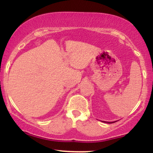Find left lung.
<instances>
[{
	"label": "left lung",
	"instance_id": "left-lung-1",
	"mask_svg": "<svg viewBox=\"0 0 153 153\" xmlns=\"http://www.w3.org/2000/svg\"><path fill=\"white\" fill-rule=\"evenodd\" d=\"M102 122H105V123H111L113 122H106V121H102ZM114 122H115V121H114Z\"/></svg>",
	"mask_w": 153,
	"mask_h": 153
}]
</instances>
